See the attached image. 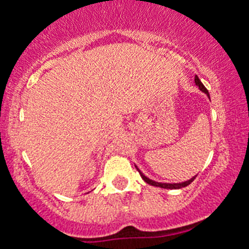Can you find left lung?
Instances as JSON below:
<instances>
[{"label": "left lung", "mask_w": 249, "mask_h": 249, "mask_svg": "<svg viewBox=\"0 0 249 249\" xmlns=\"http://www.w3.org/2000/svg\"><path fill=\"white\" fill-rule=\"evenodd\" d=\"M194 81H195V85H196L199 87V89H200L201 92L205 93L206 96H208L209 98H210V94H209L208 89H206L205 86H204L203 83H201V81L199 80L198 76H195V80ZM135 167H136V169H138V171H139V173H140L141 178H142V179L145 180L146 183H148V184L153 185V187L164 188V189H180V188H184V187H187V185H189L190 183H192L193 180L195 179V177H196V176H195V177H192V178H190V179L184 180V182H179V183H160V182H156V180L150 179V178H148V177H146L145 174H143L142 172H141L140 169H139L138 166H135Z\"/></svg>", "instance_id": "8db88e82"}]
</instances>
